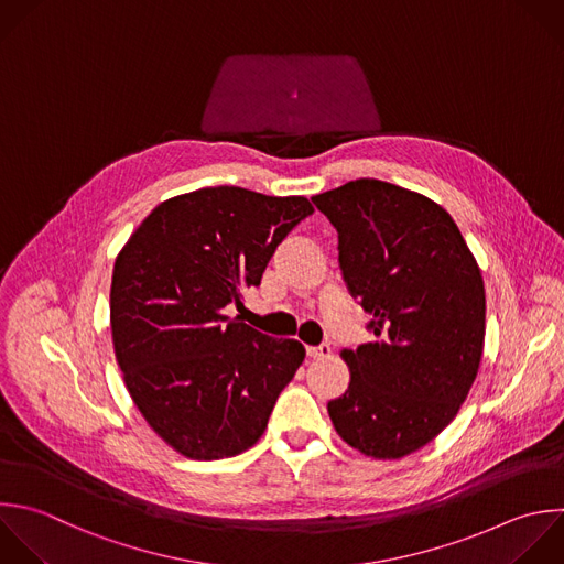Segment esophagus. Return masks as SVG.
Here are the masks:
<instances>
[{
  "mask_svg": "<svg viewBox=\"0 0 564 564\" xmlns=\"http://www.w3.org/2000/svg\"><path fill=\"white\" fill-rule=\"evenodd\" d=\"M330 344H319V346H308V355L313 357V359H326V357H330Z\"/></svg>",
  "mask_w": 564,
  "mask_h": 564,
  "instance_id": "obj_1",
  "label": "esophagus"
}]
</instances>
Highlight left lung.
Wrapping results in <instances>:
<instances>
[{
    "instance_id": "8db88e82",
    "label": "left lung",
    "mask_w": 564,
    "mask_h": 564,
    "mask_svg": "<svg viewBox=\"0 0 564 564\" xmlns=\"http://www.w3.org/2000/svg\"><path fill=\"white\" fill-rule=\"evenodd\" d=\"M339 238V269L372 315L375 339L344 348L337 434L372 458H401L441 434L482 357L485 286L452 216L392 183L359 178L311 198Z\"/></svg>"
}]
</instances>
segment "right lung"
<instances>
[{"instance_id":"right-lung-1","label":"right lung","mask_w":564,"mask_h":564,"mask_svg":"<svg viewBox=\"0 0 564 564\" xmlns=\"http://www.w3.org/2000/svg\"><path fill=\"white\" fill-rule=\"evenodd\" d=\"M311 214L304 196L205 187L161 203L117 256L115 355L143 419L183 456L216 460L256 445L304 361L297 339H273L225 308L242 306Z\"/></svg>"}]
</instances>
